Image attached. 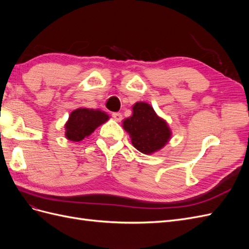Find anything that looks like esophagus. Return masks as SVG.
Segmentation results:
<instances>
[{
  "label": "esophagus",
  "mask_w": 249,
  "mask_h": 249,
  "mask_svg": "<svg viewBox=\"0 0 249 249\" xmlns=\"http://www.w3.org/2000/svg\"><path fill=\"white\" fill-rule=\"evenodd\" d=\"M112 117L114 118V120H115V122H117V123H120V122H122V119H123L122 113H119V112L112 113Z\"/></svg>",
  "instance_id": "obj_1"
}]
</instances>
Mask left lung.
Returning a JSON list of instances; mask_svg holds the SVG:
<instances>
[{"mask_svg":"<svg viewBox=\"0 0 249 249\" xmlns=\"http://www.w3.org/2000/svg\"><path fill=\"white\" fill-rule=\"evenodd\" d=\"M124 129L130 134L134 147L145 155L161 149L171 136L167 123L144 102L134 105L133 115L124 120Z\"/></svg>","mask_w":249,"mask_h":249,"instance_id":"obj_1","label":"left lung"}]
</instances>
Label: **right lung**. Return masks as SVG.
<instances>
[{"label": "right lung", "instance_id": "1", "mask_svg": "<svg viewBox=\"0 0 249 249\" xmlns=\"http://www.w3.org/2000/svg\"><path fill=\"white\" fill-rule=\"evenodd\" d=\"M109 115L101 110L79 108L71 113L65 124V136L71 141H81L93 133L97 126L106 123Z\"/></svg>", "mask_w": 249, "mask_h": 249}]
</instances>
